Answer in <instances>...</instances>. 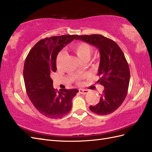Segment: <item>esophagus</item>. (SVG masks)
<instances>
[{"label": "esophagus", "instance_id": "obj_1", "mask_svg": "<svg viewBox=\"0 0 152 152\" xmlns=\"http://www.w3.org/2000/svg\"><path fill=\"white\" fill-rule=\"evenodd\" d=\"M79 92L80 93H81V94H86L88 92V91L87 90V89H79Z\"/></svg>", "mask_w": 152, "mask_h": 152}]
</instances>
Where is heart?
Masks as SVG:
<instances>
[{
    "label": "heart",
    "mask_w": 152,
    "mask_h": 152,
    "mask_svg": "<svg viewBox=\"0 0 152 152\" xmlns=\"http://www.w3.org/2000/svg\"><path fill=\"white\" fill-rule=\"evenodd\" d=\"M71 50L81 61H87L90 58L92 53V46L86 42H76L71 46ZM64 56V51L61 50L58 53L56 59V64L59 66Z\"/></svg>",
    "instance_id": "heart-1"
}]
</instances>
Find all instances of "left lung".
Here are the masks:
<instances>
[{
	"label": "left lung",
	"mask_w": 152,
	"mask_h": 152,
	"mask_svg": "<svg viewBox=\"0 0 152 152\" xmlns=\"http://www.w3.org/2000/svg\"><path fill=\"white\" fill-rule=\"evenodd\" d=\"M76 39L99 49V80L97 83L103 85L104 89L99 102L90 106V110L98 115L110 114L121 105L127 95L130 74L124 54L114 41L101 34L81 35Z\"/></svg>",
	"instance_id": "1"
}]
</instances>
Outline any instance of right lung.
Returning a JSON list of instances; mask_svg holds the SVG:
<instances>
[{"label":"right lung","instance_id":"1","mask_svg":"<svg viewBox=\"0 0 152 152\" xmlns=\"http://www.w3.org/2000/svg\"><path fill=\"white\" fill-rule=\"evenodd\" d=\"M77 35L46 38L37 42L25 60L24 80L27 94L38 112L52 119L61 118L71 110L78 90L53 88L50 75L56 71L58 53Z\"/></svg>","mask_w":152,"mask_h":152}]
</instances>
